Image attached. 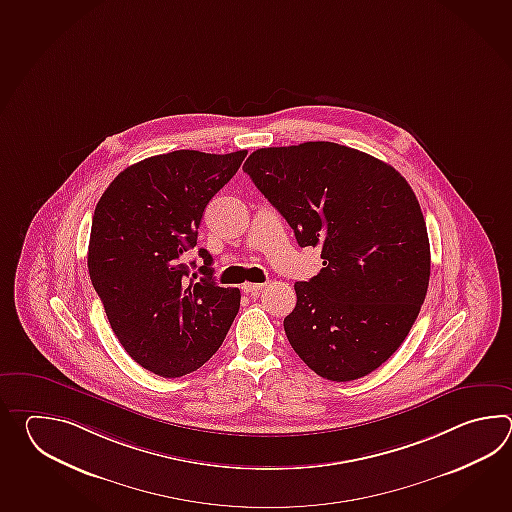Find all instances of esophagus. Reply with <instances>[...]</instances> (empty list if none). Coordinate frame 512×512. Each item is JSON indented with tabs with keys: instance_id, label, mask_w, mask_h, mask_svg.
<instances>
[{
	"instance_id": "1",
	"label": "esophagus",
	"mask_w": 512,
	"mask_h": 512,
	"mask_svg": "<svg viewBox=\"0 0 512 512\" xmlns=\"http://www.w3.org/2000/svg\"><path fill=\"white\" fill-rule=\"evenodd\" d=\"M265 287V283H245L241 289L251 296H258L261 293V289Z\"/></svg>"
}]
</instances>
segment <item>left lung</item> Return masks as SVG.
I'll return each mask as SVG.
<instances>
[{"instance_id":"obj_1","label":"left lung","mask_w":512,"mask_h":512,"mask_svg":"<svg viewBox=\"0 0 512 512\" xmlns=\"http://www.w3.org/2000/svg\"><path fill=\"white\" fill-rule=\"evenodd\" d=\"M243 172L322 269L294 283L283 329L327 381L360 379L392 357L425 302L430 243L414 190L390 164L335 142L260 148Z\"/></svg>"}]
</instances>
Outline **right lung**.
Here are the masks:
<instances>
[{"instance_id":"1","label":"right lung","mask_w":512,"mask_h":512,"mask_svg":"<svg viewBox=\"0 0 512 512\" xmlns=\"http://www.w3.org/2000/svg\"><path fill=\"white\" fill-rule=\"evenodd\" d=\"M247 150H177L120 172L95 208L87 269L109 326L142 368L166 379L201 368L223 344L240 289L212 280V256L192 274L208 201L238 172Z\"/></svg>"}]
</instances>
